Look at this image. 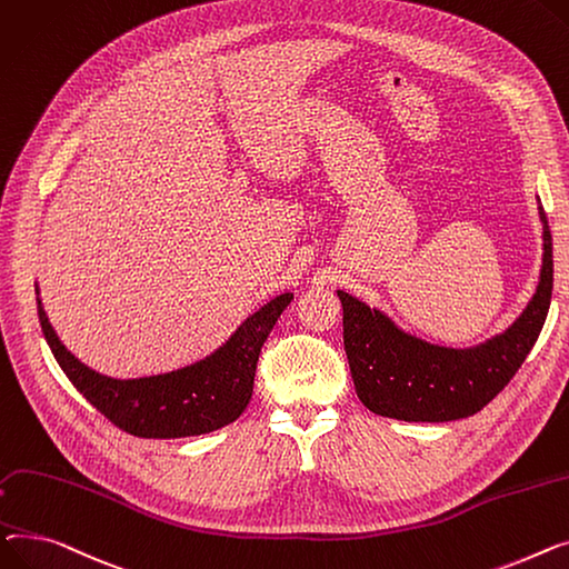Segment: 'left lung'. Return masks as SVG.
Returning <instances> with one entry per match:
<instances>
[{
  "mask_svg": "<svg viewBox=\"0 0 569 569\" xmlns=\"http://www.w3.org/2000/svg\"><path fill=\"white\" fill-rule=\"evenodd\" d=\"M538 211L545 229L538 289L506 332L478 347L429 345L397 328L381 310L338 291L345 351L356 392L367 409L407 422H448L478 413L510 383L538 342L551 303L553 246L542 204Z\"/></svg>",
  "mask_w": 569,
  "mask_h": 569,
  "instance_id": "1",
  "label": "left lung"
}]
</instances>
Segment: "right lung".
I'll use <instances>...</instances> for the list:
<instances>
[{
    "mask_svg": "<svg viewBox=\"0 0 569 569\" xmlns=\"http://www.w3.org/2000/svg\"><path fill=\"white\" fill-rule=\"evenodd\" d=\"M293 293H280L250 315L211 356L181 370L112 379L80 362L61 345L39 300L43 336L69 381L119 429L140 439H183L216 431L250 405L259 351Z\"/></svg>",
    "mask_w": 569,
    "mask_h": 569,
    "instance_id": "add662e5",
    "label": "right lung"
}]
</instances>
